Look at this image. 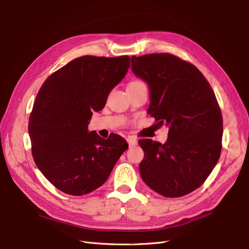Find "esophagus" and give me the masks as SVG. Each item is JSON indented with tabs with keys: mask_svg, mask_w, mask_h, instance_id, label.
<instances>
[{
	"mask_svg": "<svg viewBox=\"0 0 249 249\" xmlns=\"http://www.w3.org/2000/svg\"><path fill=\"white\" fill-rule=\"evenodd\" d=\"M127 141H128V144H129V147L131 148V147H134V146H136L137 145V139L135 138V137H133V136H129L128 138H127Z\"/></svg>",
	"mask_w": 249,
	"mask_h": 249,
	"instance_id": "34e87169",
	"label": "esophagus"
}]
</instances>
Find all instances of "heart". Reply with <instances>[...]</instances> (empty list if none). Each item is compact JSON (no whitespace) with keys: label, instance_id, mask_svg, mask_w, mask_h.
Segmentation results:
<instances>
[{"label":"heart","instance_id":"obj_1","mask_svg":"<svg viewBox=\"0 0 249 249\" xmlns=\"http://www.w3.org/2000/svg\"><path fill=\"white\" fill-rule=\"evenodd\" d=\"M131 84H142L141 82H139V81H135V82H132Z\"/></svg>","mask_w":249,"mask_h":249}]
</instances>
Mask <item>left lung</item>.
Wrapping results in <instances>:
<instances>
[{
	"label": "left lung",
	"mask_w": 249,
	"mask_h": 249,
	"mask_svg": "<svg viewBox=\"0 0 249 249\" xmlns=\"http://www.w3.org/2000/svg\"><path fill=\"white\" fill-rule=\"evenodd\" d=\"M133 73L149 89L147 113L168 127L164 144L139 140V172L164 197L178 198L203 185L219 160L223 121L214 91L195 65L168 53L131 57Z\"/></svg>",
	"instance_id": "obj_1"
}]
</instances>
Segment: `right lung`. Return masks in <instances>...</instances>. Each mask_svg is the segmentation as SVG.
Here are the masks:
<instances>
[{"label":"right lung","mask_w":249,"mask_h":249,"mask_svg":"<svg viewBox=\"0 0 249 249\" xmlns=\"http://www.w3.org/2000/svg\"><path fill=\"white\" fill-rule=\"evenodd\" d=\"M130 68V57L75 58L52 73L36 96L28 132L34 161L61 192L82 196L106 181L128 148L117 134L102 138L88 125Z\"/></svg>","instance_id":"add662e5"}]
</instances>
